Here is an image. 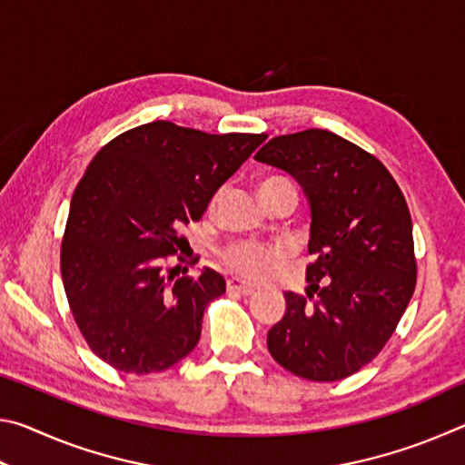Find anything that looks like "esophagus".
Here are the masks:
<instances>
[{
	"mask_svg": "<svg viewBox=\"0 0 465 465\" xmlns=\"http://www.w3.org/2000/svg\"><path fill=\"white\" fill-rule=\"evenodd\" d=\"M227 291H232V293L252 295L256 291V287L250 285V282H246V281L238 279V277H232V279H227Z\"/></svg>",
	"mask_w": 465,
	"mask_h": 465,
	"instance_id": "obj_1",
	"label": "esophagus"
}]
</instances>
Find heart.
<instances>
[{"label": "heart", "instance_id": "obj_1", "mask_svg": "<svg viewBox=\"0 0 465 465\" xmlns=\"http://www.w3.org/2000/svg\"><path fill=\"white\" fill-rule=\"evenodd\" d=\"M279 186H293L285 178H269L261 184V193L272 191ZM222 258L227 269L242 274L246 279H262L269 274L274 266L281 262L282 250L279 246H271V243L254 242V240H238L227 243L222 252Z\"/></svg>", "mask_w": 465, "mask_h": 465}]
</instances>
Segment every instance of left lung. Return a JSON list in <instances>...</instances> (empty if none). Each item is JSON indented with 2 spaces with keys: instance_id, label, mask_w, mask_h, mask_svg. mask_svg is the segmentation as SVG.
Returning a JSON list of instances; mask_svg holds the SVG:
<instances>
[{
  "instance_id": "1",
  "label": "left lung",
  "mask_w": 465,
  "mask_h": 465,
  "mask_svg": "<svg viewBox=\"0 0 465 465\" xmlns=\"http://www.w3.org/2000/svg\"><path fill=\"white\" fill-rule=\"evenodd\" d=\"M254 160L293 176L312 209L308 289L287 291L266 344L303 380H344L380 355L414 293L404 194L375 155L324 129L274 137Z\"/></svg>"
}]
</instances>
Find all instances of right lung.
Returning <instances> with one entry per match:
<instances>
[{
	"label": "right lung",
	"mask_w": 465,
	"mask_h": 465,
	"mask_svg": "<svg viewBox=\"0 0 465 465\" xmlns=\"http://www.w3.org/2000/svg\"><path fill=\"white\" fill-rule=\"evenodd\" d=\"M264 139L153 121L96 153L72 196L61 243L63 287L94 355L123 373L147 375L194 349L203 313L225 293V279L211 269L174 279L163 262L183 250L180 227L199 222Z\"/></svg>",
	"instance_id": "right-lung-1"
}]
</instances>
